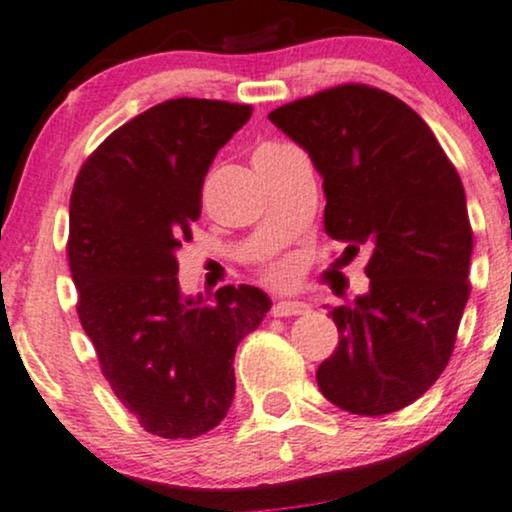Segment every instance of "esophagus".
Listing matches in <instances>:
<instances>
[{
  "instance_id": "1",
  "label": "esophagus",
  "mask_w": 512,
  "mask_h": 512,
  "mask_svg": "<svg viewBox=\"0 0 512 512\" xmlns=\"http://www.w3.org/2000/svg\"><path fill=\"white\" fill-rule=\"evenodd\" d=\"M306 311H308V306L301 304V301H277V304L273 306L275 318H292V315H301Z\"/></svg>"
}]
</instances>
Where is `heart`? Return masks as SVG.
I'll return each instance as SVG.
<instances>
[{"instance_id":"b5f03b06","label":"heart","mask_w":512,"mask_h":512,"mask_svg":"<svg viewBox=\"0 0 512 512\" xmlns=\"http://www.w3.org/2000/svg\"><path fill=\"white\" fill-rule=\"evenodd\" d=\"M266 147H275V144H266ZM268 275L277 282H287L289 277L294 275V266L289 261H275V263H270Z\"/></svg>"}]
</instances>
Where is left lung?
<instances>
[{"mask_svg":"<svg viewBox=\"0 0 512 512\" xmlns=\"http://www.w3.org/2000/svg\"><path fill=\"white\" fill-rule=\"evenodd\" d=\"M323 175L325 232L356 256L370 292L332 308L339 344L315 380L353 415L418 401L449 363L470 296L465 189L422 118L394 94L346 82L268 113Z\"/></svg>","mask_w":512,"mask_h":512,"instance_id":"1","label":"left lung"}]
</instances>
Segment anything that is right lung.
Masks as SVG:
<instances>
[{"label": "right lung", "instance_id": "add662e5", "mask_svg": "<svg viewBox=\"0 0 512 512\" xmlns=\"http://www.w3.org/2000/svg\"><path fill=\"white\" fill-rule=\"evenodd\" d=\"M249 104L180 97L113 130L82 163L68 213L78 318L118 401L154 437L194 439L235 396V351L270 311L258 287L185 299L175 251L201 187Z\"/></svg>", "mask_w": 512, "mask_h": 512}]
</instances>
